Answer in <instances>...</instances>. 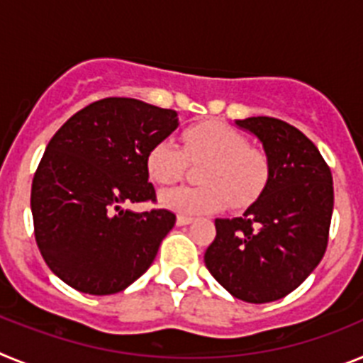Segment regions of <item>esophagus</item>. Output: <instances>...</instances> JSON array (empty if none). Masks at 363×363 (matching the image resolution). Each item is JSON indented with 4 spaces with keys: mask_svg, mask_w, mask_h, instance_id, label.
Returning a JSON list of instances; mask_svg holds the SVG:
<instances>
[{
    "mask_svg": "<svg viewBox=\"0 0 363 363\" xmlns=\"http://www.w3.org/2000/svg\"><path fill=\"white\" fill-rule=\"evenodd\" d=\"M192 221H194V218H191V216H178V218H176V223H178V225H189V223H192Z\"/></svg>",
    "mask_w": 363,
    "mask_h": 363,
    "instance_id": "34e87169",
    "label": "esophagus"
}]
</instances>
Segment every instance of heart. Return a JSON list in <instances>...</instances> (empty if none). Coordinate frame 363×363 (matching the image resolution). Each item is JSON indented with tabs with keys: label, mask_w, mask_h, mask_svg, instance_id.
Instances as JSON below:
<instances>
[{
	"label": "heart",
	"mask_w": 363,
	"mask_h": 363,
	"mask_svg": "<svg viewBox=\"0 0 363 363\" xmlns=\"http://www.w3.org/2000/svg\"><path fill=\"white\" fill-rule=\"evenodd\" d=\"M187 160L203 163L198 187L162 192L160 201L179 214H207L245 207L262 194L269 179V162L262 150L249 147L247 138L223 121H201L184 133V149L163 138L147 154V171L158 185H174L187 171Z\"/></svg>",
	"instance_id": "heart-1"
}]
</instances>
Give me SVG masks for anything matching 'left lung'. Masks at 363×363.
I'll return each mask as SVG.
<instances>
[{
    "mask_svg": "<svg viewBox=\"0 0 363 363\" xmlns=\"http://www.w3.org/2000/svg\"><path fill=\"white\" fill-rule=\"evenodd\" d=\"M234 123L256 136L269 179L243 216L218 218L205 265L234 298L267 303L293 293L323 258L331 227V169L303 133L269 116Z\"/></svg>",
    "mask_w": 363,
    "mask_h": 363,
    "instance_id": "obj_1",
    "label": "left lung"
}]
</instances>
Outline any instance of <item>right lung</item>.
<instances>
[{
	"label": "right lung",
	"instance_id": "1",
	"mask_svg": "<svg viewBox=\"0 0 363 363\" xmlns=\"http://www.w3.org/2000/svg\"><path fill=\"white\" fill-rule=\"evenodd\" d=\"M178 127V112L133 98H105L62 125L32 179L34 236L50 271L79 293L114 294L150 267L174 227L154 201L147 154Z\"/></svg>",
	"mask_w": 363,
	"mask_h": 363
}]
</instances>
